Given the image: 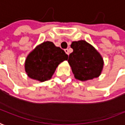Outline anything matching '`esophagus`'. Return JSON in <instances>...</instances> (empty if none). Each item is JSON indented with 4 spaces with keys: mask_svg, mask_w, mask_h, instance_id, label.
<instances>
[{
    "mask_svg": "<svg viewBox=\"0 0 125 125\" xmlns=\"http://www.w3.org/2000/svg\"><path fill=\"white\" fill-rule=\"evenodd\" d=\"M64 51L66 52V53L67 54H69V50H68V49H65V50H64Z\"/></svg>",
    "mask_w": 125,
    "mask_h": 125,
    "instance_id": "34e87169",
    "label": "esophagus"
}]
</instances>
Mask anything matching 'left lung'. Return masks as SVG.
<instances>
[{
  "label": "left lung",
  "instance_id": "obj_1",
  "mask_svg": "<svg viewBox=\"0 0 125 125\" xmlns=\"http://www.w3.org/2000/svg\"><path fill=\"white\" fill-rule=\"evenodd\" d=\"M73 52L70 54L69 63L75 77L81 81L99 77L104 62L101 55L86 41H73L71 45Z\"/></svg>",
  "mask_w": 125,
  "mask_h": 125
}]
</instances>
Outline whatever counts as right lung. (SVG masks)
Instances as JSON below:
<instances>
[{
	"instance_id": "add662e5",
	"label": "right lung",
	"mask_w": 125,
	"mask_h": 125,
	"mask_svg": "<svg viewBox=\"0 0 125 125\" xmlns=\"http://www.w3.org/2000/svg\"><path fill=\"white\" fill-rule=\"evenodd\" d=\"M68 57L63 50L56 47L52 42L45 41L29 54L25 71L30 78L45 82L52 77L59 64Z\"/></svg>"
}]
</instances>
